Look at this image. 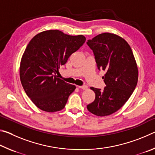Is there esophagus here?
<instances>
[{
	"label": "esophagus",
	"mask_w": 155,
	"mask_h": 155,
	"mask_svg": "<svg viewBox=\"0 0 155 155\" xmlns=\"http://www.w3.org/2000/svg\"><path fill=\"white\" fill-rule=\"evenodd\" d=\"M78 87L80 88V89H83V90H87V88H88L87 85H82V86H79V85H78Z\"/></svg>",
	"instance_id": "34e87169"
}]
</instances>
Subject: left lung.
<instances>
[{
    "label": "left lung",
    "instance_id": "left-lung-1",
    "mask_svg": "<svg viewBox=\"0 0 155 155\" xmlns=\"http://www.w3.org/2000/svg\"><path fill=\"white\" fill-rule=\"evenodd\" d=\"M87 44L98 68L106 72L103 77L106 87L103 90L90 87L96 98L87 108L97 116H106L119 110L133 94L138 81L137 63L129 44L114 33L99 34Z\"/></svg>",
    "mask_w": 155,
    "mask_h": 155
}]
</instances>
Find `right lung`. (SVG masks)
I'll return each instance as SVG.
<instances>
[{"instance_id":"right-lung-1","label":"right lung","mask_w":155,"mask_h":155,"mask_svg":"<svg viewBox=\"0 0 155 155\" xmlns=\"http://www.w3.org/2000/svg\"><path fill=\"white\" fill-rule=\"evenodd\" d=\"M85 40L82 35L48 30L37 34L29 41L21 59L20 78L27 95L39 109L53 113L64 108L76 86L55 74Z\"/></svg>"}]
</instances>
